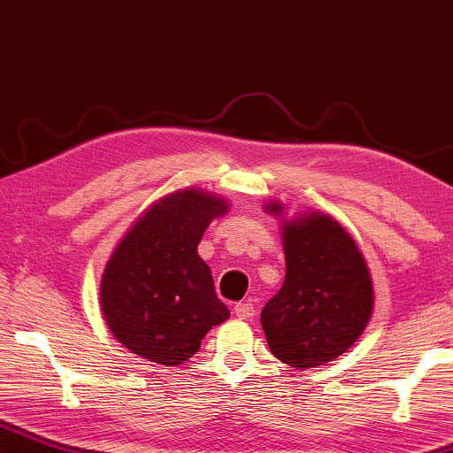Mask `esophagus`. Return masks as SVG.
<instances>
[{
  "mask_svg": "<svg viewBox=\"0 0 453 453\" xmlns=\"http://www.w3.org/2000/svg\"><path fill=\"white\" fill-rule=\"evenodd\" d=\"M234 315L238 319H250L255 317V304L252 303H238L234 306Z\"/></svg>",
  "mask_w": 453,
  "mask_h": 453,
  "instance_id": "1",
  "label": "esophagus"
}]
</instances>
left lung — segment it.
<instances>
[{
  "instance_id": "left-lung-1",
  "label": "left lung",
  "mask_w": 453,
  "mask_h": 453,
  "mask_svg": "<svg viewBox=\"0 0 453 453\" xmlns=\"http://www.w3.org/2000/svg\"><path fill=\"white\" fill-rule=\"evenodd\" d=\"M283 252L286 281L261 312L271 352L294 369L331 363L371 319L365 258L340 223L319 213L286 223Z\"/></svg>"
}]
</instances>
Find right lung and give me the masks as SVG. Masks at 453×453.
<instances>
[{
	"mask_svg": "<svg viewBox=\"0 0 453 453\" xmlns=\"http://www.w3.org/2000/svg\"><path fill=\"white\" fill-rule=\"evenodd\" d=\"M226 209L201 190H178L155 203L113 250L101 306L130 352L157 365H182L207 331L230 317L196 252L211 219Z\"/></svg>",
	"mask_w": 453,
	"mask_h": 453,
	"instance_id": "1",
	"label": "right lung"
}]
</instances>
